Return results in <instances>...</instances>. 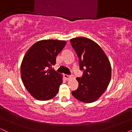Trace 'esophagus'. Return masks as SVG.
Wrapping results in <instances>:
<instances>
[{"instance_id":"34e87169","label":"esophagus","mask_w":132,"mask_h":132,"mask_svg":"<svg viewBox=\"0 0 132 132\" xmlns=\"http://www.w3.org/2000/svg\"><path fill=\"white\" fill-rule=\"evenodd\" d=\"M64 78L65 79H66V80H68V79H69L71 78V76H69V75H64Z\"/></svg>"}]
</instances>
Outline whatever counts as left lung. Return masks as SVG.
Listing matches in <instances>:
<instances>
[{
  "label": "left lung",
  "mask_w": 132,
  "mask_h": 132,
  "mask_svg": "<svg viewBox=\"0 0 132 132\" xmlns=\"http://www.w3.org/2000/svg\"><path fill=\"white\" fill-rule=\"evenodd\" d=\"M71 46L78 54L81 78H77L79 86L72 94L78 101L91 103L97 101L105 91L111 79L109 60L101 46L84 37L70 40Z\"/></svg>",
  "instance_id": "obj_1"
}]
</instances>
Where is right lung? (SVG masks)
Returning <instances> with one entry per match:
<instances>
[{
	"mask_svg": "<svg viewBox=\"0 0 132 132\" xmlns=\"http://www.w3.org/2000/svg\"><path fill=\"white\" fill-rule=\"evenodd\" d=\"M66 44L63 40H41L33 44L24 56L21 77L25 88L35 99L48 101L58 92L63 77L52 66Z\"/></svg>",
	"mask_w": 132,
	"mask_h": 132,
	"instance_id": "1",
	"label": "right lung"
}]
</instances>
